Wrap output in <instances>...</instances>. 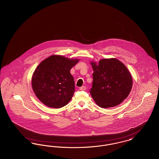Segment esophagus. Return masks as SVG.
I'll use <instances>...</instances> for the list:
<instances>
[{"mask_svg": "<svg viewBox=\"0 0 159 159\" xmlns=\"http://www.w3.org/2000/svg\"><path fill=\"white\" fill-rule=\"evenodd\" d=\"M86 89V86H82V87L80 88V91H85Z\"/></svg>", "mask_w": 159, "mask_h": 159, "instance_id": "1", "label": "esophagus"}]
</instances>
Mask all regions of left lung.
I'll list each match as a JSON object with an SVG mask.
<instances>
[{
    "label": "left lung",
    "instance_id": "1",
    "mask_svg": "<svg viewBox=\"0 0 159 159\" xmlns=\"http://www.w3.org/2000/svg\"><path fill=\"white\" fill-rule=\"evenodd\" d=\"M93 82L90 93L102 108L119 105L127 98L133 84L132 77L125 65L116 58L91 62Z\"/></svg>",
    "mask_w": 159,
    "mask_h": 159
}]
</instances>
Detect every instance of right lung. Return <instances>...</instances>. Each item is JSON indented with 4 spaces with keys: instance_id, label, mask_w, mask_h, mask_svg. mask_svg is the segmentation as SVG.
Returning <instances> with one entry per match:
<instances>
[{
    "instance_id": "obj_1",
    "label": "right lung",
    "mask_w": 159,
    "mask_h": 159,
    "mask_svg": "<svg viewBox=\"0 0 159 159\" xmlns=\"http://www.w3.org/2000/svg\"><path fill=\"white\" fill-rule=\"evenodd\" d=\"M79 61L77 59L52 55L38 66L32 75V86L42 103L57 109L70 102L75 91V80L70 70Z\"/></svg>"
}]
</instances>
